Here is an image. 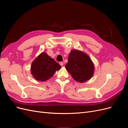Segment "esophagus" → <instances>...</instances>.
<instances>
[{"label":"esophagus","mask_w":128,"mask_h":128,"mask_svg":"<svg viewBox=\"0 0 128 128\" xmlns=\"http://www.w3.org/2000/svg\"><path fill=\"white\" fill-rule=\"evenodd\" d=\"M59 64H60V66H64V62H60L59 63Z\"/></svg>","instance_id":"esophagus-1"}]
</instances>
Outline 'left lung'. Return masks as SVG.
<instances>
[{
	"label": "left lung",
	"instance_id": "obj_1",
	"mask_svg": "<svg viewBox=\"0 0 128 128\" xmlns=\"http://www.w3.org/2000/svg\"><path fill=\"white\" fill-rule=\"evenodd\" d=\"M65 67L73 79L80 83L90 80L94 74V64L90 57L77 50H72L69 53Z\"/></svg>",
	"mask_w": 128,
	"mask_h": 128
}]
</instances>
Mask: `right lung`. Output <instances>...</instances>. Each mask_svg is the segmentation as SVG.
<instances>
[{"label":"right lung","instance_id":"1","mask_svg":"<svg viewBox=\"0 0 128 128\" xmlns=\"http://www.w3.org/2000/svg\"><path fill=\"white\" fill-rule=\"evenodd\" d=\"M61 66L45 52H42L34 60L31 66V73L38 81L47 80L53 76Z\"/></svg>","mask_w":128,"mask_h":128}]
</instances>
